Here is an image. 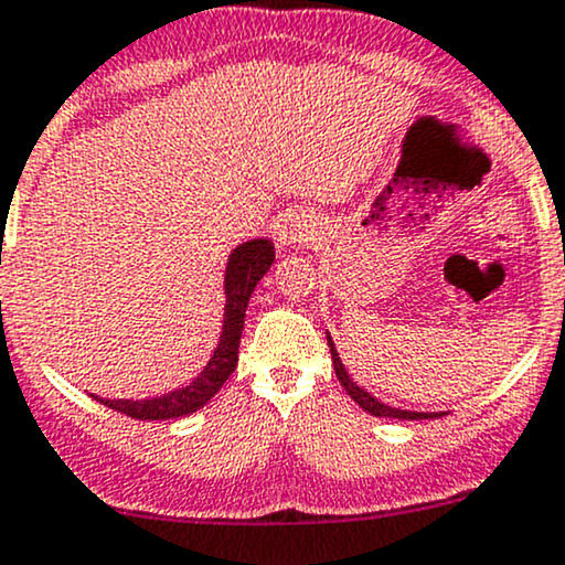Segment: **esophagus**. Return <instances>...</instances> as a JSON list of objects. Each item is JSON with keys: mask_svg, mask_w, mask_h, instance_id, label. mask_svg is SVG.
Instances as JSON below:
<instances>
[{"mask_svg": "<svg viewBox=\"0 0 565 565\" xmlns=\"http://www.w3.org/2000/svg\"><path fill=\"white\" fill-rule=\"evenodd\" d=\"M315 238V227H309L306 222L298 220H285L280 227H277V241L280 243H306Z\"/></svg>", "mask_w": 565, "mask_h": 565, "instance_id": "34e87169", "label": "esophagus"}]
</instances>
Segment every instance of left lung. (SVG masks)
<instances>
[{
  "instance_id": "8db88e82",
  "label": "left lung",
  "mask_w": 565,
  "mask_h": 565,
  "mask_svg": "<svg viewBox=\"0 0 565 565\" xmlns=\"http://www.w3.org/2000/svg\"><path fill=\"white\" fill-rule=\"evenodd\" d=\"M327 345H330V353H332V366H335V374L340 380V385L345 387V393L351 395L353 401L359 403L361 408L369 411L372 416H387V419H429V416H437V414H422V411H401V408H393V406H385V403H380L374 395H369L366 390H361L356 382L348 377L343 361H340L338 351H335V343H332V338L327 335Z\"/></svg>"
}]
</instances>
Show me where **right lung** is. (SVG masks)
<instances>
[{"label":"right lung","instance_id":"1","mask_svg":"<svg viewBox=\"0 0 565 565\" xmlns=\"http://www.w3.org/2000/svg\"><path fill=\"white\" fill-rule=\"evenodd\" d=\"M275 262V246L271 241H248L230 254L227 271H225V324H222L220 345L214 356L209 359L204 372L199 374L191 385L172 390V393L159 395L151 401H102L104 406L120 411L130 419L141 422H159V419H178V416L193 414L212 398L217 390L225 385L230 374L238 366V345L243 322H246V306L254 294L256 282L267 275V269Z\"/></svg>","mask_w":565,"mask_h":565}]
</instances>
